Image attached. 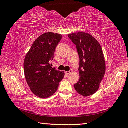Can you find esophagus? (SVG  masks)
I'll return each mask as SVG.
<instances>
[{
    "label": "esophagus",
    "mask_w": 128,
    "mask_h": 128,
    "mask_svg": "<svg viewBox=\"0 0 128 128\" xmlns=\"http://www.w3.org/2000/svg\"><path fill=\"white\" fill-rule=\"evenodd\" d=\"M71 71H72V70H70V71H66V72H65V73H66V74L68 75V74H69V73H70Z\"/></svg>",
    "instance_id": "obj_1"
}]
</instances>
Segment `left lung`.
Returning a JSON list of instances; mask_svg holds the SVG:
<instances>
[{
	"mask_svg": "<svg viewBox=\"0 0 128 128\" xmlns=\"http://www.w3.org/2000/svg\"><path fill=\"white\" fill-rule=\"evenodd\" d=\"M68 37L76 46L80 58V80L74 85L82 96L94 94L98 90L106 70L105 60L99 42L90 34L78 32Z\"/></svg>",
	"mask_w": 128,
	"mask_h": 128,
	"instance_id": "obj_1",
	"label": "left lung"
}]
</instances>
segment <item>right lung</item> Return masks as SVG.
<instances>
[{"label":"right lung","instance_id":"right-lung-1","mask_svg":"<svg viewBox=\"0 0 128 128\" xmlns=\"http://www.w3.org/2000/svg\"><path fill=\"white\" fill-rule=\"evenodd\" d=\"M62 36L46 33L34 41L25 56V76L30 90L36 96L47 98L57 91L64 72L52 67L55 48Z\"/></svg>","mask_w":128,"mask_h":128}]
</instances>
